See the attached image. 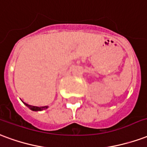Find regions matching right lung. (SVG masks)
I'll list each match as a JSON object with an SVG mask.
<instances>
[{
  "label": "right lung",
  "mask_w": 147,
  "mask_h": 147,
  "mask_svg": "<svg viewBox=\"0 0 147 147\" xmlns=\"http://www.w3.org/2000/svg\"><path fill=\"white\" fill-rule=\"evenodd\" d=\"M24 104L27 107H29L30 109L31 110H33V111H40V110H46L47 108L49 107L48 106H45V107H34V106H31V105H29L27 104V103H26V102H23Z\"/></svg>",
  "instance_id": "obj_1"
}]
</instances>
